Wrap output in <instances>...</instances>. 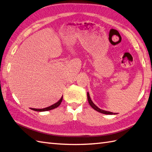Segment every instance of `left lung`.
<instances>
[{
	"mask_svg": "<svg viewBox=\"0 0 152 152\" xmlns=\"http://www.w3.org/2000/svg\"><path fill=\"white\" fill-rule=\"evenodd\" d=\"M87 96H88V103L90 105V106L92 107L93 109H94L96 111L98 112H100L102 114H110V115H112V114H115V113H113L111 112H108V111H106V110H102L100 108H99V107L96 106V105L94 104L93 102L91 100V98L90 97V95H89V93H87Z\"/></svg>",
	"mask_w": 152,
	"mask_h": 152,
	"instance_id": "obj_1",
	"label": "left lung"
}]
</instances>
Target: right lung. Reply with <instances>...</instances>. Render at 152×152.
<instances>
[{"label": "right lung", "mask_w": 152, "mask_h": 152, "mask_svg": "<svg viewBox=\"0 0 152 152\" xmlns=\"http://www.w3.org/2000/svg\"><path fill=\"white\" fill-rule=\"evenodd\" d=\"M62 98H63V96H62L61 98L60 99V100L57 102L56 103L54 104L53 105H52L50 106H48L47 107H45V108H42V109H35V108H32V110H34V111H37V112H45V111H48V110H53L54 108H56V107H58L60 104H61L62 101Z\"/></svg>", "instance_id": "obj_1"}]
</instances>
